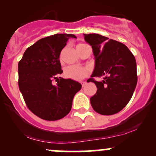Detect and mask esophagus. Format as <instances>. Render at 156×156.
<instances>
[{
    "label": "esophagus",
    "instance_id": "1",
    "mask_svg": "<svg viewBox=\"0 0 156 156\" xmlns=\"http://www.w3.org/2000/svg\"><path fill=\"white\" fill-rule=\"evenodd\" d=\"M80 83H81V85H82V87H84V86H85L86 85V84H87V82H86V81H81V82H80Z\"/></svg>",
    "mask_w": 156,
    "mask_h": 156
}]
</instances>
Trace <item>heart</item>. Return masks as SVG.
<instances>
[{"instance_id": "1", "label": "heart", "mask_w": 156, "mask_h": 156, "mask_svg": "<svg viewBox=\"0 0 156 156\" xmlns=\"http://www.w3.org/2000/svg\"><path fill=\"white\" fill-rule=\"evenodd\" d=\"M86 45L85 44H78L77 48ZM89 74V69L87 67H78V66H68L64 69V76L65 78L75 80L83 79Z\"/></svg>"}]
</instances>
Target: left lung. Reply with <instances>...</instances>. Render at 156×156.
Here are the masks:
<instances>
[{"label":"left lung","instance_id":"obj_1","mask_svg":"<svg viewBox=\"0 0 156 156\" xmlns=\"http://www.w3.org/2000/svg\"><path fill=\"white\" fill-rule=\"evenodd\" d=\"M83 35L95 58L91 77L104 76L102 81L89 79L97 87L96 94L90 98L91 105L98 114H117L128 104L136 87L135 57L121 42L98 34Z\"/></svg>","mask_w":156,"mask_h":156}]
</instances>
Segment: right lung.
Here are the masks:
<instances>
[{"instance_id": "add662e5", "label": "right lung", "mask_w": 156, "mask_h": 156, "mask_svg": "<svg viewBox=\"0 0 156 156\" xmlns=\"http://www.w3.org/2000/svg\"><path fill=\"white\" fill-rule=\"evenodd\" d=\"M72 34H57L42 38L28 48L18 64V85L28 108L41 119L55 121L69 114L75 94L81 84L58 76L63 73L61 51ZM56 79L53 85L51 80Z\"/></svg>"}]
</instances>
